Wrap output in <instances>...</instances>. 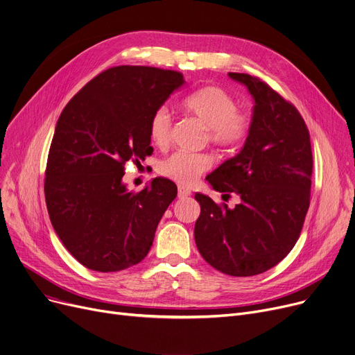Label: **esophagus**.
I'll return each mask as SVG.
<instances>
[{"instance_id": "obj_1", "label": "esophagus", "mask_w": 355, "mask_h": 355, "mask_svg": "<svg viewBox=\"0 0 355 355\" xmlns=\"http://www.w3.org/2000/svg\"><path fill=\"white\" fill-rule=\"evenodd\" d=\"M188 196H191V191L185 187H178V198H187Z\"/></svg>"}]
</instances>
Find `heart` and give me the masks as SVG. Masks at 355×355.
<instances>
[{
    "instance_id": "heart-1",
    "label": "heart",
    "mask_w": 355,
    "mask_h": 355,
    "mask_svg": "<svg viewBox=\"0 0 355 355\" xmlns=\"http://www.w3.org/2000/svg\"><path fill=\"white\" fill-rule=\"evenodd\" d=\"M182 108L207 128V137L220 147H237L248 135L251 120L248 114L239 111V104L228 91L217 85H207L193 92L182 101ZM150 138L164 148L170 144L173 116L168 108H158L150 120ZM212 164L207 154L178 151L159 164V173L180 184L190 185Z\"/></svg>"
}]
</instances>
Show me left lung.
Instances as JSON below:
<instances>
[{
	"label": "left lung",
	"instance_id": "obj_1",
	"mask_svg": "<svg viewBox=\"0 0 355 355\" xmlns=\"http://www.w3.org/2000/svg\"><path fill=\"white\" fill-rule=\"evenodd\" d=\"M254 98L241 151L207 175L216 191L237 194L232 209L196 194V244L205 261L232 277L261 274L295 245L310 207L313 153L298 110L257 77L228 73Z\"/></svg>",
	"mask_w": 355,
	"mask_h": 355
}]
</instances>
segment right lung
<instances>
[{"instance_id":"obj_1","label":"right lung","mask_w":355,"mask_h":355,"mask_svg":"<svg viewBox=\"0 0 355 355\" xmlns=\"http://www.w3.org/2000/svg\"><path fill=\"white\" fill-rule=\"evenodd\" d=\"M184 84L178 71L112 67L62 110L46 159L44 193L51 224L84 267L114 272L143 261L177 185L157 177L139 193L123 182L128 159L153 153V114Z\"/></svg>"}]
</instances>
